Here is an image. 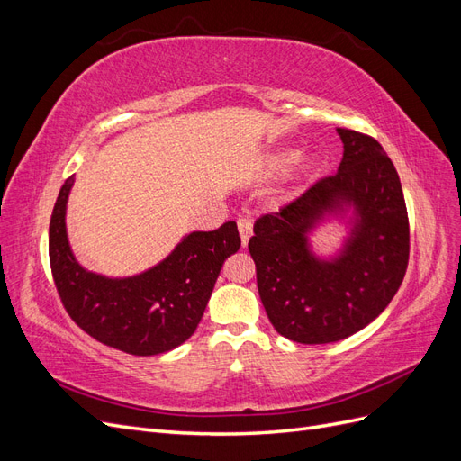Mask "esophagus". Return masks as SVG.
Returning a JSON list of instances; mask_svg holds the SVG:
<instances>
[{"instance_id":"1","label":"esophagus","mask_w":461,"mask_h":461,"mask_svg":"<svg viewBox=\"0 0 461 461\" xmlns=\"http://www.w3.org/2000/svg\"><path fill=\"white\" fill-rule=\"evenodd\" d=\"M236 225H239V232H240V239H242V246H248L249 236H252V221L240 217L236 221Z\"/></svg>"}]
</instances>
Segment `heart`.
Segmentation results:
<instances>
[{"label":"heart","instance_id":"obj_1","mask_svg":"<svg viewBox=\"0 0 461 461\" xmlns=\"http://www.w3.org/2000/svg\"><path fill=\"white\" fill-rule=\"evenodd\" d=\"M298 156H300L298 149H292V148L278 149V151H273L271 156H267V159H265V167H267V171H271V173L283 171L290 163H294L298 159Z\"/></svg>","mask_w":461,"mask_h":461}]
</instances>
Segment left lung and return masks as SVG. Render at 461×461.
<instances>
[{"instance_id": "8db88e82", "label": "left lung", "mask_w": 461, "mask_h": 461, "mask_svg": "<svg viewBox=\"0 0 461 461\" xmlns=\"http://www.w3.org/2000/svg\"><path fill=\"white\" fill-rule=\"evenodd\" d=\"M344 156L278 213L261 215L248 249L259 298L275 330L300 344L352 337L398 292L410 259V222L400 176L375 138L337 129ZM325 218L348 234L334 257H317L309 232Z\"/></svg>"}]
</instances>
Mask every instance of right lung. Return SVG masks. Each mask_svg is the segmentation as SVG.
<instances>
[{
    "label": "right lung",
    "instance_id": "1",
    "mask_svg": "<svg viewBox=\"0 0 461 461\" xmlns=\"http://www.w3.org/2000/svg\"><path fill=\"white\" fill-rule=\"evenodd\" d=\"M65 180L50 221V263L67 313L90 337L132 356H158L186 342L205 312L222 263L240 248L236 222L183 236L173 252L132 276L82 267L67 236Z\"/></svg>",
    "mask_w": 461,
    "mask_h": 461
}]
</instances>
